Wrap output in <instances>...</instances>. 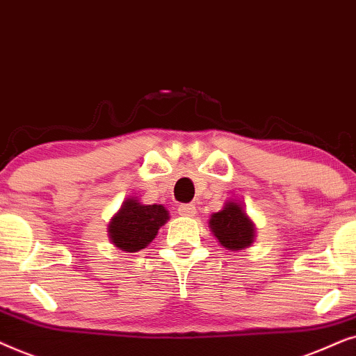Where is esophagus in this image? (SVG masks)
Segmentation results:
<instances>
[{"label":"esophagus","mask_w":356,"mask_h":356,"mask_svg":"<svg viewBox=\"0 0 356 356\" xmlns=\"http://www.w3.org/2000/svg\"><path fill=\"white\" fill-rule=\"evenodd\" d=\"M177 211L181 216H193L195 215L197 208H195V205H192V203H184V205L177 208Z\"/></svg>","instance_id":"obj_1"}]
</instances>
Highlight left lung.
Returning <instances> with one entry per match:
<instances>
[{
  "mask_svg": "<svg viewBox=\"0 0 356 356\" xmlns=\"http://www.w3.org/2000/svg\"><path fill=\"white\" fill-rule=\"evenodd\" d=\"M210 227L221 245L241 250L252 244L254 225L238 203L229 202L210 220Z\"/></svg>",
  "mask_w": 356,
  "mask_h": 356,
  "instance_id": "left-lung-1",
  "label": "left lung"
}]
</instances>
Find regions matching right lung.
Here are the masks:
<instances>
[{
    "label": "right lung",
    "instance_id": "1",
    "mask_svg": "<svg viewBox=\"0 0 356 356\" xmlns=\"http://www.w3.org/2000/svg\"><path fill=\"white\" fill-rule=\"evenodd\" d=\"M169 220L163 205H141L130 198L108 225L112 243L125 252H138L156 238L158 229Z\"/></svg>",
    "mask_w": 356,
    "mask_h": 356
}]
</instances>
